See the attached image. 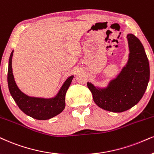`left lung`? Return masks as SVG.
Wrapping results in <instances>:
<instances>
[{"mask_svg": "<svg viewBox=\"0 0 154 154\" xmlns=\"http://www.w3.org/2000/svg\"><path fill=\"white\" fill-rule=\"evenodd\" d=\"M127 39L130 52L128 60L117 77L103 88L87 83L96 105L116 113L127 111L139 102L150 78L149 60L141 41L131 33L127 35Z\"/></svg>", "mask_w": 154, "mask_h": 154, "instance_id": "left-lung-1", "label": "left lung"}]
</instances>
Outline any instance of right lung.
Instances as JSON below:
<instances>
[{"mask_svg": "<svg viewBox=\"0 0 154 154\" xmlns=\"http://www.w3.org/2000/svg\"><path fill=\"white\" fill-rule=\"evenodd\" d=\"M13 54V51L9 58L8 84L11 95L19 109L26 115L37 120H47L61 113L65 109L66 94L73 80V75H71L66 79L55 97L51 98L31 97L23 94L18 88L14 80L12 69Z\"/></svg>", "mask_w": 154, "mask_h": 154, "instance_id": "obj_1", "label": "right lung"}]
</instances>
